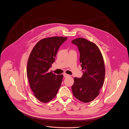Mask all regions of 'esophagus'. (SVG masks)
Returning <instances> with one entry per match:
<instances>
[{"instance_id":"esophagus-1","label":"esophagus","mask_w":129,"mask_h":129,"mask_svg":"<svg viewBox=\"0 0 129 129\" xmlns=\"http://www.w3.org/2000/svg\"><path fill=\"white\" fill-rule=\"evenodd\" d=\"M63 76H64V78H67V77H69V75L66 74V73H64Z\"/></svg>"}]
</instances>
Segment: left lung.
Listing matches in <instances>:
<instances>
[{
	"mask_svg": "<svg viewBox=\"0 0 129 129\" xmlns=\"http://www.w3.org/2000/svg\"><path fill=\"white\" fill-rule=\"evenodd\" d=\"M71 43L78 47L82 70H84L81 78H74L72 93L81 102L89 103L99 95L103 85L105 77L104 59L99 48L92 42L78 38Z\"/></svg>",
	"mask_w": 129,
	"mask_h": 129,
	"instance_id": "left-lung-1",
	"label": "left lung"
}]
</instances>
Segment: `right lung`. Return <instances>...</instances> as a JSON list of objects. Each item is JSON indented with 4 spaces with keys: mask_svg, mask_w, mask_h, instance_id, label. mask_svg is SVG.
<instances>
[{
    "mask_svg": "<svg viewBox=\"0 0 129 129\" xmlns=\"http://www.w3.org/2000/svg\"><path fill=\"white\" fill-rule=\"evenodd\" d=\"M67 37H52L42 39L33 48L27 64V77L35 96L46 103L56 96L61 85L63 75L48 72L58 50Z\"/></svg>",
    "mask_w": 129,
    "mask_h": 129,
    "instance_id": "obj_1",
    "label": "right lung"
}]
</instances>
